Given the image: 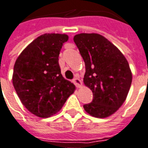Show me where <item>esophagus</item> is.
Segmentation results:
<instances>
[{
  "label": "esophagus",
  "instance_id": "34e87169",
  "mask_svg": "<svg viewBox=\"0 0 148 148\" xmlns=\"http://www.w3.org/2000/svg\"><path fill=\"white\" fill-rule=\"evenodd\" d=\"M73 83L77 87H81L82 86V81L79 79L78 76H75V78L73 79Z\"/></svg>",
  "mask_w": 148,
  "mask_h": 148
}]
</instances>
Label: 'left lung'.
<instances>
[{"label": "left lung", "mask_w": 148, "mask_h": 148, "mask_svg": "<svg viewBox=\"0 0 148 148\" xmlns=\"http://www.w3.org/2000/svg\"><path fill=\"white\" fill-rule=\"evenodd\" d=\"M73 40L85 62L83 82L93 92V101L83 105L88 114L106 118L115 113L125 101L132 73L122 52L97 33H80Z\"/></svg>", "instance_id": "1"}]
</instances>
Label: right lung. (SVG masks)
<instances>
[{
  "label": "right lung",
  "instance_id": "add662e5",
  "mask_svg": "<svg viewBox=\"0 0 148 148\" xmlns=\"http://www.w3.org/2000/svg\"><path fill=\"white\" fill-rule=\"evenodd\" d=\"M66 34L46 33L28 45L14 65L12 83L23 104L33 115L47 118L58 112L75 86L61 73L58 57Z\"/></svg>",
  "mask_w": 148,
  "mask_h": 148
}]
</instances>
